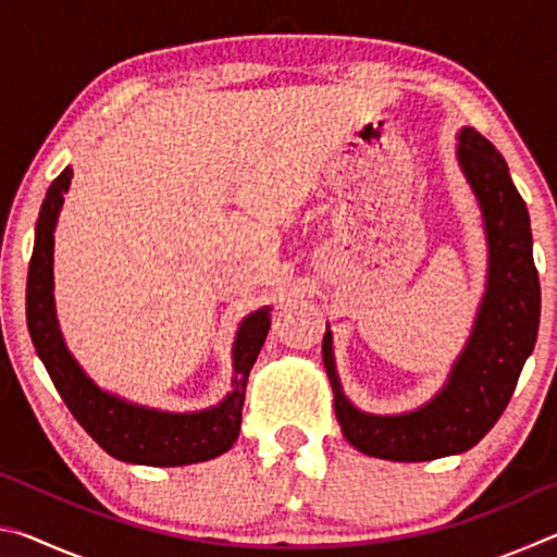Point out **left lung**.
<instances>
[{
    "label": "left lung",
    "mask_w": 557,
    "mask_h": 557,
    "mask_svg": "<svg viewBox=\"0 0 557 557\" xmlns=\"http://www.w3.org/2000/svg\"><path fill=\"white\" fill-rule=\"evenodd\" d=\"M457 152L484 213L488 285L474 332L445 388L425 408L408 414L381 418L358 412L338 388L332 334H324L322 354L336 418L344 437L369 457L430 461L474 447L502 418L539 336L541 282L525 201L504 157L476 129L459 132Z\"/></svg>",
    "instance_id": "obj_1"
}]
</instances>
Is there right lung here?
I'll use <instances>...</instances> for the list:
<instances>
[{
  "label": "right lung",
  "instance_id": "right-lung-1",
  "mask_svg": "<svg viewBox=\"0 0 557 557\" xmlns=\"http://www.w3.org/2000/svg\"><path fill=\"white\" fill-rule=\"evenodd\" d=\"M71 176L73 172L65 166L46 191L39 221H36V240L29 280H26V324L55 391L61 393L63 403L69 405L83 430L110 457L129 461V465L182 467L223 455L238 440L245 388H248L252 363L265 344L270 309H260L240 324L233 348L235 388L219 408L174 414L139 408V405H129L115 395L102 393L73 361L53 312V228Z\"/></svg>",
  "mask_w": 557,
  "mask_h": 557
}]
</instances>
